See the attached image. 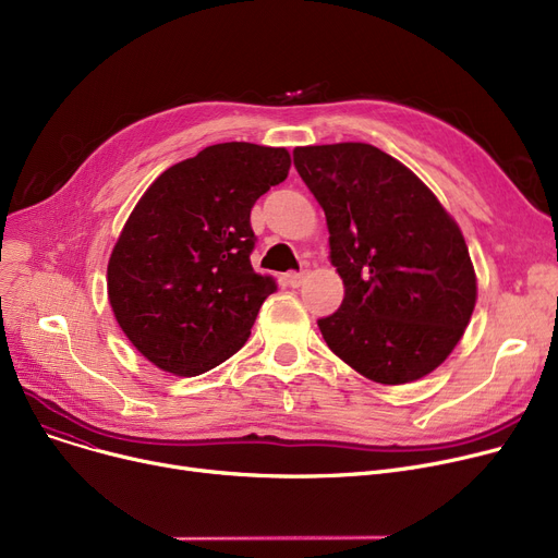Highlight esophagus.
I'll return each instance as SVG.
<instances>
[{"instance_id": "obj_1", "label": "esophagus", "mask_w": 558, "mask_h": 558, "mask_svg": "<svg viewBox=\"0 0 558 558\" xmlns=\"http://www.w3.org/2000/svg\"><path fill=\"white\" fill-rule=\"evenodd\" d=\"M305 276H307L305 271H289V274H287V282H289L291 287H301V284L305 282Z\"/></svg>"}]
</instances>
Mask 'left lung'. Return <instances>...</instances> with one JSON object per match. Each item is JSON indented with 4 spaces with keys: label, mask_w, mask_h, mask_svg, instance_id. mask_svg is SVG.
Wrapping results in <instances>:
<instances>
[{
    "label": "left lung",
    "mask_w": 558,
    "mask_h": 558,
    "mask_svg": "<svg viewBox=\"0 0 558 558\" xmlns=\"http://www.w3.org/2000/svg\"><path fill=\"white\" fill-rule=\"evenodd\" d=\"M326 213L345 296L318 318L328 348L379 385H407L452 353L477 301L463 234L429 187L373 144L296 146Z\"/></svg>",
    "instance_id": "8db88e82"
}]
</instances>
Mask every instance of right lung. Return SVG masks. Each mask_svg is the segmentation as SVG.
Wrapping results in <instances>:
<instances>
[{
    "label": "right lung",
    "instance_id": "1",
    "mask_svg": "<svg viewBox=\"0 0 558 558\" xmlns=\"http://www.w3.org/2000/svg\"><path fill=\"white\" fill-rule=\"evenodd\" d=\"M289 167L287 149L213 144L162 171L137 201L108 262V301L151 364L192 377L246 343L276 291L251 267V208Z\"/></svg>",
    "mask_w": 558,
    "mask_h": 558
}]
</instances>
